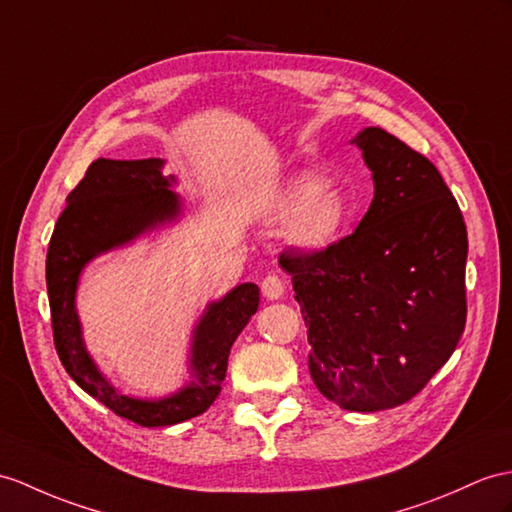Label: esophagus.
<instances>
[{"mask_svg": "<svg viewBox=\"0 0 512 512\" xmlns=\"http://www.w3.org/2000/svg\"><path fill=\"white\" fill-rule=\"evenodd\" d=\"M260 291H263V297L267 302H276V299L284 295V282L282 278L276 276V273H271V276H267L263 284H260Z\"/></svg>", "mask_w": 512, "mask_h": 512, "instance_id": "esophagus-1", "label": "esophagus"}]
</instances>
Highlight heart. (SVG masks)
Wrapping results in <instances>:
<instances>
[{
  "instance_id": "1",
  "label": "heart",
  "mask_w": 512,
  "mask_h": 512,
  "mask_svg": "<svg viewBox=\"0 0 512 512\" xmlns=\"http://www.w3.org/2000/svg\"><path fill=\"white\" fill-rule=\"evenodd\" d=\"M273 215L286 219L284 243L297 254L315 256L341 239L350 223L345 195L315 171H299L273 197Z\"/></svg>"
}]
</instances>
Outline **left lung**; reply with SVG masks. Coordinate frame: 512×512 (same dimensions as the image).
<instances>
[{
  "label": "left lung",
  "instance_id": "1",
  "mask_svg": "<svg viewBox=\"0 0 512 512\" xmlns=\"http://www.w3.org/2000/svg\"><path fill=\"white\" fill-rule=\"evenodd\" d=\"M371 171L358 228L315 256H282L308 328L310 378L352 413L415 397L463 336L467 228L439 169L382 128L350 141Z\"/></svg>",
  "mask_w": 512,
  "mask_h": 512
}]
</instances>
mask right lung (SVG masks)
<instances>
[{
    "instance_id": "right-lung-1",
    "label": "right lung",
    "mask_w": 512,
    "mask_h": 512,
    "mask_svg": "<svg viewBox=\"0 0 512 512\" xmlns=\"http://www.w3.org/2000/svg\"><path fill=\"white\" fill-rule=\"evenodd\" d=\"M173 186H178V178L165 176L162 158H97L67 197L45 263L54 343L62 367L82 391L143 428L173 426L210 408L226 380L230 347L260 302L258 286L243 282L206 304L191 332L186 380L176 391L160 397L132 395L99 369L86 347L76 304L82 273L95 258L178 223L184 217V202Z\"/></svg>"
}]
</instances>
